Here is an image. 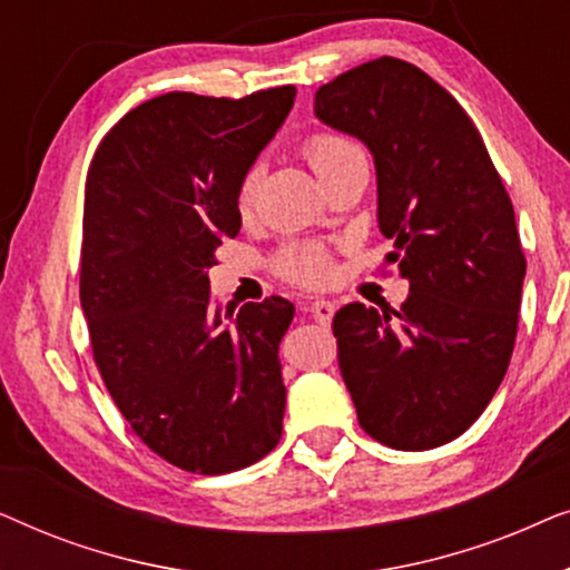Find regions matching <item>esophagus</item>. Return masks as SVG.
Returning <instances> with one entry per match:
<instances>
[{"mask_svg":"<svg viewBox=\"0 0 570 570\" xmlns=\"http://www.w3.org/2000/svg\"><path fill=\"white\" fill-rule=\"evenodd\" d=\"M311 314L318 324H330L332 316H334V303L332 301H324V298H316L311 303Z\"/></svg>","mask_w":570,"mask_h":570,"instance_id":"obj_1","label":"esophagus"}]
</instances>
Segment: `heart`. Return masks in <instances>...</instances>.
I'll use <instances>...</instances> for the list:
<instances>
[{
	"instance_id": "1",
	"label": "heart",
	"mask_w": 570,
	"mask_h": 570,
	"mask_svg": "<svg viewBox=\"0 0 570 570\" xmlns=\"http://www.w3.org/2000/svg\"><path fill=\"white\" fill-rule=\"evenodd\" d=\"M355 153L361 150H357L353 139L334 135V131H316V135H311L303 142V155H306L311 168L316 170V176H322L324 170H330L340 160H345ZM259 178V166H252L244 174V178H240L236 191V207L240 215H248L254 209ZM277 269L279 275L301 285H326L334 277V262L322 244H293L283 248V254L277 256Z\"/></svg>"
}]
</instances>
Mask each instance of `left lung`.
Returning a JSON list of instances; mask_svg holds the SVG:
<instances>
[{"instance_id": "left-lung-1", "label": "left lung", "mask_w": 570, "mask_h": 570, "mask_svg": "<svg viewBox=\"0 0 570 570\" xmlns=\"http://www.w3.org/2000/svg\"><path fill=\"white\" fill-rule=\"evenodd\" d=\"M314 114L371 150L386 262L410 283L400 311L334 314L357 423L400 451L443 446L493 400L517 342L527 259L509 191L464 108L410 61L334 77Z\"/></svg>"}]
</instances>
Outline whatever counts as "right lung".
<instances>
[{"instance_id":"right-lung-1","label":"right lung","mask_w":570,"mask_h":570,"mask_svg":"<svg viewBox=\"0 0 570 570\" xmlns=\"http://www.w3.org/2000/svg\"><path fill=\"white\" fill-rule=\"evenodd\" d=\"M295 100L293 85L246 98L166 92L131 108L85 181L80 303L92 361L116 407L160 459L225 474L279 443V340L293 303L233 314L207 269L236 238V191Z\"/></svg>"}]
</instances>
